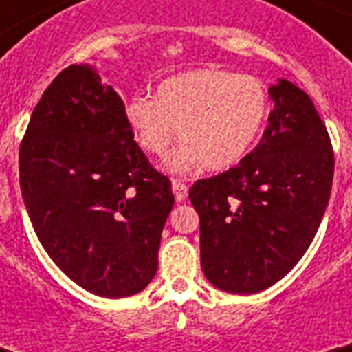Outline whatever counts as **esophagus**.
Returning <instances> with one entry per match:
<instances>
[{"label":"esophagus","mask_w":352,"mask_h":352,"mask_svg":"<svg viewBox=\"0 0 352 352\" xmlns=\"http://www.w3.org/2000/svg\"><path fill=\"white\" fill-rule=\"evenodd\" d=\"M171 188H173V193H175L177 203H182L188 197V186L182 181H179V179L171 181Z\"/></svg>","instance_id":"obj_1"}]
</instances>
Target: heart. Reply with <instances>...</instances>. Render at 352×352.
Wrapping results in <instances>:
<instances>
[{
	"mask_svg": "<svg viewBox=\"0 0 352 352\" xmlns=\"http://www.w3.org/2000/svg\"><path fill=\"white\" fill-rule=\"evenodd\" d=\"M268 111V91L261 80L203 67L164 78L155 98H131L126 118L140 148L157 157L166 155L179 133L184 142L166 166L186 175L203 164L226 170L241 162L261 135Z\"/></svg>",
	"mask_w": 352,
	"mask_h": 352,
	"instance_id": "obj_1",
	"label": "heart"
}]
</instances>
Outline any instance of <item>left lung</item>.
Here are the masks:
<instances>
[{
    "mask_svg": "<svg viewBox=\"0 0 352 352\" xmlns=\"http://www.w3.org/2000/svg\"><path fill=\"white\" fill-rule=\"evenodd\" d=\"M268 95L274 109L259 144L235 168L190 190L204 276L232 294L261 292L296 267L333 186V146L309 95L285 78Z\"/></svg>",
    "mask_w": 352,
    "mask_h": 352,
    "instance_id": "left-lung-1",
    "label": "left lung"
}]
</instances>
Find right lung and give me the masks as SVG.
Here are the masks:
<instances>
[{
	"mask_svg": "<svg viewBox=\"0 0 352 352\" xmlns=\"http://www.w3.org/2000/svg\"><path fill=\"white\" fill-rule=\"evenodd\" d=\"M133 138L117 91L82 63L52 80L19 146L21 195L38 239L69 279L102 298L148 287L175 203L170 179Z\"/></svg>",
	"mask_w": 352,
	"mask_h": 352,
	"instance_id": "right-lung-1",
	"label": "right lung"
}]
</instances>
